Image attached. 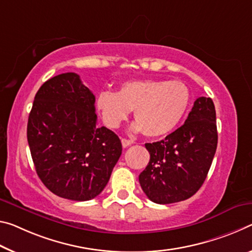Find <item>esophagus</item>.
Instances as JSON below:
<instances>
[{
  "label": "esophagus",
  "mask_w": 252,
  "mask_h": 252,
  "mask_svg": "<svg viewBox=\"0 0 252 252\" xmlns=\"http://www.w3.org/2000/svg\"><path fill=\"white\" fill-rule=\"evenodd\" d=\"M121 142H122V146L125 147V148H126V147H129L131 143H132V141L131 140H127V139H125V138H122L121 139Z\"/></svg>",
  "instance_id": "obj_1"
}]
</instances>
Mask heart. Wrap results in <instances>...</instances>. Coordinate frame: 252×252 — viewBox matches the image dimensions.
I'll list each match as a JSON object with an SVG mask.
<instances>
[{"label":"heart","mask_w":252,"mask_h":252,"mask_svg":"<svg viewBox=\"0 0 252 252\" xmlns=\"http://www.w3.org/2000/svg\"><path fill=\"white\" fill-rule=\"evenodd\" d=\"M190 92L185 84L165 79H134L122 83L118 93L103 91L96 105L107 126L118 127L133 110V131L150 138L173 131L189 110Z\"/></svg>","instance_id":"1"}]
</instances>
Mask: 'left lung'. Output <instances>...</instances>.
Segmentation results:
<instances>
[{"instance_id":"left-lung-1","label":"left lung","mask_w":252,"mask_h":252,"mask_svg":"<svg viewBox=\"0 0 252 252\" xmlns=\"http://www.w3.org/2000/svg\"><path fill=\"white\" fill-rule=\"evenodd\" d=\"M150 160L139 183L150 201L170 204L201 189L218 146L217 114L212 98L198 97L184 125L161 141L146 143Z\"/></svg>"}]
</instances>
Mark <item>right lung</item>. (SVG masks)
<instances>
[{
	"label": "right lung",
	"instance_id": "add662e5",
	"mask_svg": "<svg viewBox=\"0 0 252 252\" xmlns=\"http://www.w3.org/2000/svg\"><path fill=\"white\" fill-rule=\"evenodd\" d=\"M94 104V94L75 73L48 79L34 96L28 143L39 178L59 197H96L122 154L118 135L97 127Z\"/></svg>",
	"mask_w": 252,
	"mask_h": 252
}]
</instances>
